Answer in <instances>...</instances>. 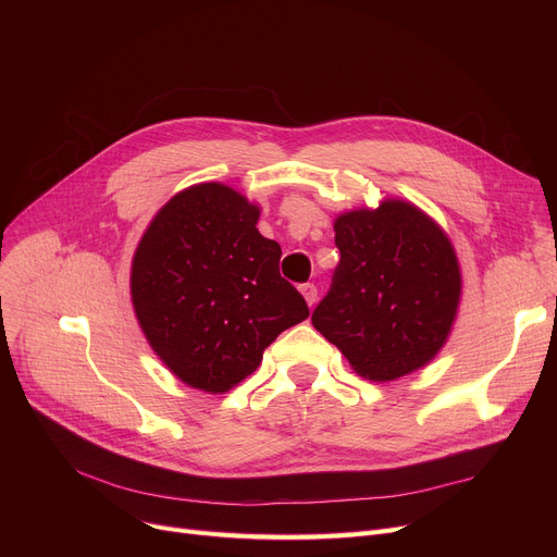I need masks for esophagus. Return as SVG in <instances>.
<instances>
[{
    "instance_id": "esophagus-1",
    "label": "esophagus",
    "mask_w": 557,
    "mask_h": 557,
    "mask_svg": "<svg viewBox=\"0 0 557 557\" xmlns=\"http://www.w3.org/2000/svg\"><path fill=\"white\" fill-rule=\"evenodd\" d=\"M300 294L305 296V300H307V305H309V307H313V305H315V298H318V288H315V284H311V282L302 284V286H300Z\"/></svg>"
}]
</instances>
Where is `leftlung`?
I'll use <instances>...</instances> for the list:
<instances>
[{"label": "left lung", "mask_w": 557, "mask_h": 557, "mask_svg": "<svg viewBox=\"0 0 557 557\" xmlns=\"http://www.w3.org/2000/svg\"><path fill=\"white\" fill-rule=\"evenodd\" d=\"M341 261L311 323L357 374L393 382L426 366L447 343L462 277L445 230L413 202L334 221Z\"/></svg>", "instance_id": "obj_1"}]
</instances>
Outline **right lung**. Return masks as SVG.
Segmentation results:
<instances>
[{"mask_svg": "<svg viewBox=\"0 0 557 557\" xmlns=\"http://www.w3.org/2000/svg\"><path fill=\"white\" fill-rule=\"evenodd\" d=\"M259 208L221 183L175 194L141 234L131 267L137 323L183 384L225 393L252 374L284 330L309 315L280 275L282 248Z\"/></svg>", "mask_w": 557, "mask_h": 557, "instance_id": "1", "label": "right lung"}]
</instances>
